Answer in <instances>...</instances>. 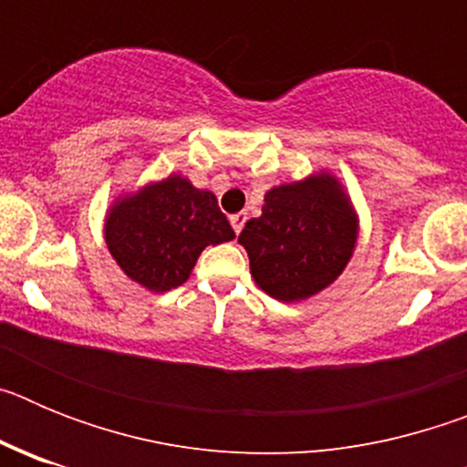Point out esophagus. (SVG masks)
Returning a JSON list of instances; mask_svg holds the SVG:
<instances>
[{
    "label": "esophagus",
    "mask_w": 467,
    "mask_h": 467,
    "mask_svg": "<svg viewBox=\"0 0 467 467\" xmlns=\"http://www.w3.org/2000/svg\"><path fill=\"white\" fill-rule=\"evenodd\" d=\"M245 213H236V214H231V226H234V231L236 234H241L243 231V224H245Z\"/></svg>",
    "instance_id": "obj_1"
}]
</instances>
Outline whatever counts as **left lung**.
Here are the masks:
<instances>
[{
	"label": "left lung",
	"instance_id": "obj_1",
	"mask_svg": "<svg viewBox=\"0 0 467 467\" xmlns=\"http://www.w3.org/2000/svg\"><path fill=\"white\" fill-rule=\"evenodd\" d=\"M356 214L337 180L308 177L264 196L262 217L245 222L238 243L266 295L299 301L325 290L356 247Z\"/></svg>",
	"mask_w": 467,
	"mask_h": 467
}]
</instances>
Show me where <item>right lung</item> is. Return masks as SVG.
Segmentation results:
<instances>
[{
	"instance_id": "add662e5",
	"label": "right lung",
	"mask_w": 467,
	"mask_h": 467,
	"mask_svg": "<svg viewBox=\"0 0 467 467\" xmlns=\"http://www.w3.org/2000/svg\"><path fill=\"white\" fill-rule=\"evenodd\" d=\"M234 236L214 193L192 187L180 175L123 198L105 226L111 257L128 278L154 292L187 283L203 247Z\"/></svg>"
}]
</instances>
